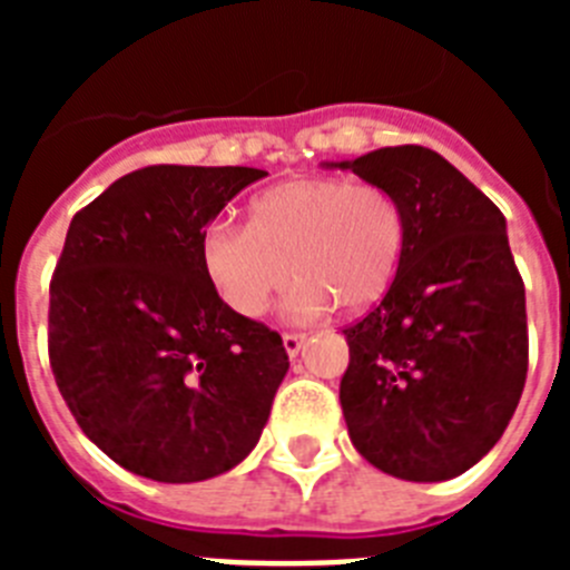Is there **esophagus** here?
<instances>
[{
    "label": "esophagus",
    "mask_w": 570,
    "mask_h": 570,
    "mask_svg": "<svg viewBox=\"0 0 570 570\" xmlns=\"http://www.w3.org/2000/svg\"><path fill=\"white\" fill-rule=\"evenodd\" d=\"M302 342H305V334H282V345H285L288 356L299 354Z\"/></svg>",
    "instance_id": "esophagus-1"
}]
</instances>
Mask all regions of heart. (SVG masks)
I'll list each match as a JSON object with an SVG mask.
<instances>
[{
    "label": "heart",
    "instance_id": "heart-1",
    "mask_svg": "<svg viewBox=\"0 0 570 570\" xmlns=\"http://www.w3.org/2000/svg\"><path fill=\"white\" fill-rule=\"evenodd\" d=\"M405 208L374 183L308 176L262 190L250 223L214 219L199 259L219 299L239 316H262L291 282L288 311L314 316L340 305L362 311L387 294L402 250Z\"/></svg>",
    "mask_w": 570,
    "mask_h": 570
}]
</instances>
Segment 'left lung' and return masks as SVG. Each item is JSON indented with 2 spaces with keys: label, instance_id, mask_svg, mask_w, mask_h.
<instances>
[{
  "label": "left lung",
  "instance_id": "left-lung-1",
  "mask_svg": "<svg viewBox=\"0 0 570 570\" xmlns=\"http://www.w3.org/2000/svg\"><path fill=\"white\" fill-rule=\"evenodd\" d=\"M340 168L391 190L407 223L387 294L342 331L347 434L391 476L451 480L500 442L525 387V285L505 216L422 145L371 150Z\"/></svg>",
  "mask_w": 570,
  "mask_h": 570
}]
</instances>
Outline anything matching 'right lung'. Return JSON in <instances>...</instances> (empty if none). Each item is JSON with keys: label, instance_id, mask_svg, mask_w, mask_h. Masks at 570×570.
Wrapping results in <instances>:
<instances>
[{"label": "right lung", "instance_id": "right-lung-1", "mask_svg": "<svg viewBox=\"0 0 570 570\" xmlns=\"http://www.w3.org/2000/svg\"><path fill=\"white\" fill-rule=\"evenodd\" d=\"M262 176L148 165L70 219L50 367L85 436L139 476L199 482L239 465L288 374L282 336L230 311L199 259L210 219Z\"/></svg>", "mask_w": 570, "mask_h": 570}]
</instances>
